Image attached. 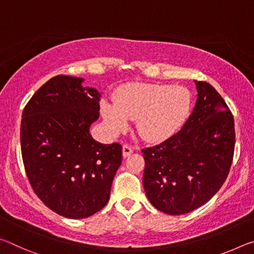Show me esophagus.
<instances>
[{
	"label": "esophagus",
	"instance_id": "34e87169",
	"mask_svg": "<svg viewBox=\"0 0 254 254\" xmlns=\"http://www.w3.org/2000/svg\"><path fill=\"white\" fill-rule=\"evenodd\" d=\"M133 151H134V148H133L131 144L123 145V157H128Z\"/></svg>",
	"mask_w": 254,
	"mask_h": 254
}]
</instances>
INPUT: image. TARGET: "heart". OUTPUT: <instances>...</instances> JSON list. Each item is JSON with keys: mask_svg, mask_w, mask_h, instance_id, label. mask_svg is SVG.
<instances>
[{"mask_svg": "<svg viewBox=\"0 0 254 254\" xmlns=\"http://www.w3.org/2000/svg\"><path fill=\"white\" fill-rule=\"evenodd\" d=\"M191 95L184 86L128 84L115 97V104L102 103V113L114 131L136 119L135 128L142 139L159 142L179 131L189 115Z\"/></svg>", "mask_w": 254, "mask_h": 254, "instance_id": "1", "label": "heart"}]
</instances>
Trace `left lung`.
Instances as JSON below:
<instances>
[{
	"mask_svg": "<svg viewBox=\"0 0 254 254\" xmlns=\"http://www.w3.org/2000/svg\"><path fill=\"white\" fill-rule=\"evenodd\" d=\"M195 84L198 95L184 127L160 144L141 149L145 194L154 207L169 215L207 203L224 184L233 161L232 112L212 85Z\"/></svg>",
	"mask_w": 254,
	"mask_h": 254,
	"instance_id": "8db88e82",
	"label": "left lung"
}]
</instances>
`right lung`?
<instances>
[{"label":"right lung","instance_id":"obj_1","mask_svg":"<svg viewBox=\"0 0 254 254\" xmlns=\"http://www.w3.org/2000/svg\"><path fill=\"white\" fill-rule=\"evenodd\" d=\"M83 78L53 77L33 94L21 120V153L33 191L68 218H86L107 204L122 145L102 144L89 127L100 117L101 93Z\"/></svg>","mask_w":254,"mask_h":254}]
</instances>
